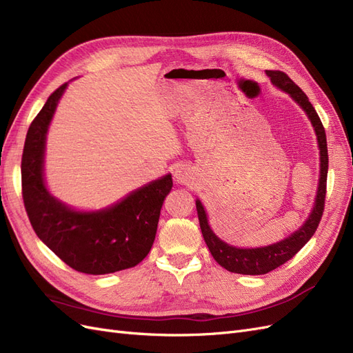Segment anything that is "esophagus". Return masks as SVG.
<instances>
[{
  "instance_id": "1",
  "label": "esophagus",
  "mask_w": 353,
  "mask_h": 353,
  "mask_svg": "<svg viewBox=\"0 0 353 353\" xmlns=\"http://www.w3.org/2000/svg\"><path fill=\"white\" fill-rule=\"evenodd\" d=\"M174 179L176 184L188 185L194 178H193V172H191V169L188 166L178 165L174 170Z\"/></svg>"
}]
</instances>
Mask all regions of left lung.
<instances>
[{"label":"left lung","mask_w":353,"mask_h":353,"mask_svg":"<svg viewBox=\"0 0 353 353\" xmlns=\"http://www.w3.org/2000/svg\"><path fill=\"white\" fill-rule=\"evenodd\" d=\"M266 77L272 82L274 87L287 92L292 100L301 105V109L311 121V125L316 135L318 150H319V178H318V188L316 196L311 213L303 222L302 227H299L290 236L285 239L268 244L261 245V248H236L221 240L209 225L208 213L201 201L196 199V208L200 222V230L205 239L208 248L222 268H225L230 272L244 274V275H262L268 274L270 271L279 268L280 265L285 263L288 259L301 250L303 245L311 240L314 232L318 228V223L321 221L324 201H325V187H327V172H328V153H327V138L324 126L319 121V117L312 108L311 101L306 97V94L297 87V85L287 77L284 72L280 70H266Z\"/></svg>","instance_id":"obj_1"}]
</instances>
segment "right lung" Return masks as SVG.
Masks as SVG:
<instances>
[{
	"mask_svg": "<svg viewBox=\"0 0 353 353\" xmlns=\"http://www.w3.org/2000/svg\"><path fill=\"white\" fill-rule=\"evenodd\" d=\"M69 82L52 92L30 123L22 156L23 201L39 240L70 268L103 275L132 268L150 252L172 175L131 191L99 210H79L61 201L46 183L48 128Z\"/></svg>",
	"mask_w": 353,
	"mask_h": 353,
	"instance_id": "1",
	"label": "right lung"
}]
</instances>
